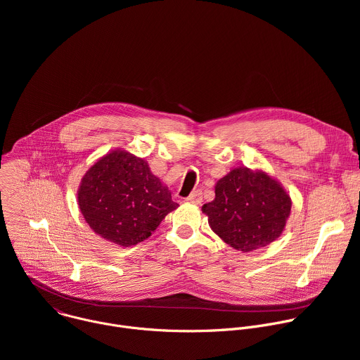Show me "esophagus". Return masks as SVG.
<instances>
[{
  "label": "esophagus",
  "mask_w": 360,
  "mask_h": 360,
  "mask_svg": "<svg viewBox=\"0 0 360 360\" xmlns=\"http://www.w3.org/2000/svg\"><path fill=\"white\" fill-rule=\"evenodd\" d=\"M186 202H191V203H195V205H199L202 202V193L200 191H193L186 199Z\"/></svg>",
  "instance_id": "esophagus-1"
}]
</instances>
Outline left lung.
<instances>
[{
	"mask_svg": "<svg viewBox=\"0 0 360 360\" xmlns=\"http://www.w3.org/2000/svg\"><path fill=\"white\" fill-rule=\"evenodd\" d=\"M290 208V196L279 181L265 171L240 167L217 182L215 199L205 203L202 212L224 242L250 252L281 236Z\"/></svg>",
	"mask_w": 360,
	"mask_h": 360,
	"instance_id": "left-lung-1",
	"label": "left lung"
}]
</instances>
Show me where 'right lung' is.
Wrapping results in <instances>:
<instances>
[{"mask_svg": "<svg viewBox=\"0 0 360 360\" xmlns=\"http://www.w3.org/2000/svg\"><path fill=\"white\" fill-rule=\"evenodd\" d=\"M78 207L98 236L128 248L149 238L179 205L145 160L117 148L82 176Z\"/></svg>", "mask_w": 360, "mask_h": 360, "instance_id": "add662e5", "label": "right lung"}]
</instances>
